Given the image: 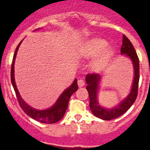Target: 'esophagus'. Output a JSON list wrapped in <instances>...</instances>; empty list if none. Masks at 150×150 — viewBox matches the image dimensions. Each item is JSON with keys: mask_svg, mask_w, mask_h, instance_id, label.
<instances>
[{"mask_svg": "<svg viewBox=\"0 0 150 150\" xmlns=\"http://www.w3.org/2000/svg\"><path fill=\"white\" fill-rule=\"evenodd\" d=\"M78 85L79 87H83L85 85V81L83 79H79L78 81Z\"/></svg>", "mask_w": 150, "mask_h": 150, "instance_id": "obj_1", "label": "esophagus"}]
</instances>
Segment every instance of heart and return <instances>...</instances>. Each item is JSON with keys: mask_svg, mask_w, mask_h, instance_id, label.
<instances>
[{"mask_svg": "<svg viewBox=\"0 0 150 150\" xmlns=\"http://www.w3.org/2000/svg\"><path fill=\"white\" fill-rule=\"evenodd\" d=\"M107 46V42L103 39L95 38L87 43L84 48V53L86 56L93 57L97 55L102 51ZM112 56V51L110 49H106L101 57L96 60L94 62V67L96 69H100L105 66L108 62L109 59Z\"/></svg>", "mask_w": 150, "mask_h": 150, "instance_id": "heart-1", "label": "heart"}]
</instances>
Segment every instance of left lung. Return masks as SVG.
<instances>
[{
	"instance_id": "obj_1",
	"label": "left lung",
	"mask_w": 150,
	"mask_h": 150,
	"mask_svg": "<svg viewBox=\"0 0 150 150\" xmlns=\"http://www.w3.org/2000/svg\"><path fill=\"white\" fill-rule=\"evenodd\" d=\"M120 53L121 54H126L132 60L134 67V79L130 94L117 107L108 110L103 108L99 104L97 101V91L100 75L96 73H88L86 77V81L87 83L86 89L88 92L91 110L96 117L104 120H113L122 115L134 103L138 95L139 60L134 46L125 35L122 36V44L120 48Z\"/></svg>"
}]
</instances>
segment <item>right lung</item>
Instances as JSON below:
<instances>
[{
  "label": "right lung",
  "instance_id": "add662e5",
  "mask_svg": "<svg viewBox=\"0 0 150 150\" xmlns=\"http://www.w3.org/2000/svg\"><path fill=\"white\" fill-rule=\"evenodd\" d=\"M22 41H20V43L18 44L16 50H15L13 60H12L11 63V83L13 85V89H14L15 93H16V96L18 100V102H19V105H20L22 110L28 116H30L32 118L35 119V120H38V121L40 122H43V123L49 124L58 122L59 120H60L62 118L63 116L65 114V112L67 109L69 99L70 98V96H72L74 92H75L78 89L77 80L75 79L74 81V82L72 83V84L62 93L60 97L57 101V103L54 104L52 107L46 110H38L32 108L31 107H30V106L25 103L23 101V99L21 98L19 91L17 90V88H16V83H15L14 75H13V71H14V69H13V65H14L15 58H16L18 48H19V46H20Z\"/></svg>",
  "mask_w": 150,
  "mask_h": 150
}]
</instances>
